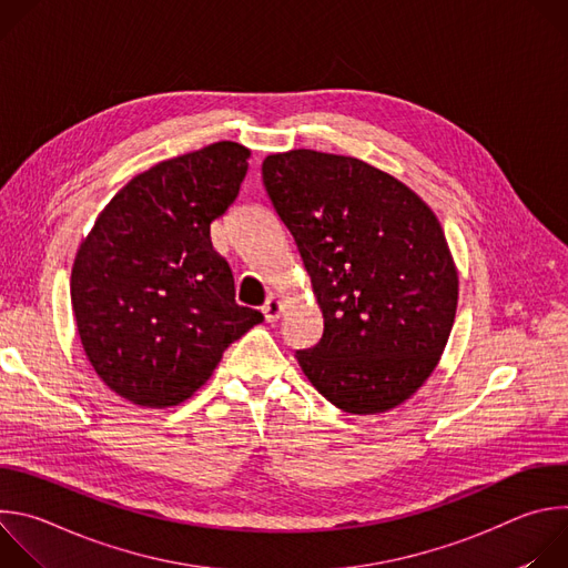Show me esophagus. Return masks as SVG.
Instances as JSON below:
<instances>
[{"instance_id":"34e87169","label":"esophagus","mask_w":568,"mask_h":568,"mask_svg":"<svg viewBox=\"0 0 568 568\" xmlns=\"http://www.w3.org/2000/svg\"><path fill=\"white\" fill-rule=\"evenodd\" d=\"M281 312H283V303L276 298V296H270L263 305V314H265V321L267 323H274L281 318Z\"/></svg>"}]
</instances>
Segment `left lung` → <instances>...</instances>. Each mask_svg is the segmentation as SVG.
<instances>
[{"mask_svg":"<svg viewBox=\"0 0 568 568\" xmlns=\"http://www.w3.org/2000/svg\"><path fill=\"white\" fill-rule=\"evenodd\" d=\"M263 184L323 314L301 371L346 414L399 407L438 366L458 305L436 213L366 161L305 148L270 154Z\"/></svg>","mask_w":568,"mask_h":568,"instance_id":"8db88e82","label":"left lung"}]
</instances>
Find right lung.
Returning <instances> with one entry per match:
<instances>
[{
    "instance_id": "obj_1",
    "label": "right lung",
    "mask_w": 568,
    "mask_h": 568,
    "mask_svg": "<svg viewBox=\"0 0 568 568\" xmlns=\"http://www.w3.org/2000/svg\"><path fill=\"white\" fill-rule=\"evenodd\" d=\"M252 150L217 141L159 161L99 213L71 267L83 351L116 395L178 407L263 314L235 303L211 222L237 197Z\"/></svg>"
}]
</instances>
